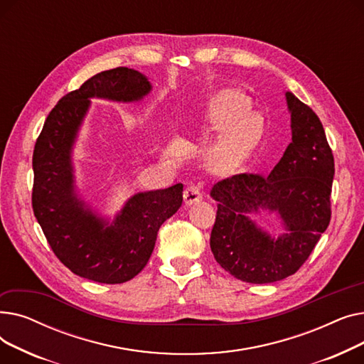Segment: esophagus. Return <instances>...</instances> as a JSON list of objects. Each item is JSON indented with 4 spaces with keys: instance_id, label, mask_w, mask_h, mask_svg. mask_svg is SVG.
<instances>
[{
    "instance_id": "obj_1",
    "label": "esophagus",
    "mask_w": 364,
    "mask_h": 364,
    "mask_svg": "<svg viewBox=\"0 0 364 364\" xmlns=\"http://www.w3.org/2000/svg\"><path fill=\"white\" fill-rule=\"evenodd\" d=\"M199 200H202L200 187L196 186V184L187 186V188L184 190V202H186V205H193V203H196Z\"/></svg>"
}]
</instances>
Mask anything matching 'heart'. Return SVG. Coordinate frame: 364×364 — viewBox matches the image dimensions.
I'll return each mask as SVG.
<instances>
[{"instance_id": "heart-1", "label": "heart", "mask_w": 364, "mask_h": 364, "mask_svg": "<svg viewBox=\"0 0 364 364\" xmlns=\"http://www.w3.org/2000/svg\"><path fill=\"white\" fill-rule=\"evenodd\" d=\"M202 118L208 128L220 131L205 151L208 165L217 172L237 169L261 139L262 122L251 113V102L240 91L220 90L209 95Z\"/></svg>"}]
</instances>
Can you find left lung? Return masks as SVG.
<instances>
[{
	"instance_id": "1",
	"label": "left lung",
	"mask_w": 364,
	"mask_h": 364,
	"mask_svg": "<svg viewBox=\"0 0 364 364\" xmlns=\"http://www.w3.org/2000/svg\"><path fill=\"white\" fill-rule=\"evenodd\" d=\"M292 141L269 177L237 174L218 181L211 251L225 272L247 283H273L307 261L331 221L335 162L317 114L289 91ZM276 212L285 233L274 238L252 213Z\"/></svg>"
}]
</instances>
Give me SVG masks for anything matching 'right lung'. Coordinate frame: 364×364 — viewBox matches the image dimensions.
I'll use <instances>...</instances> for the list:
<instances>
[{
	"instance_id": "right-lung-1",
	"label": "right lung",
	"mask_w": 364,
	"mask_h": 364,
	"mask_svg": "<svg viewBox=\"0 0 364 364\" xmlns=\"http://www.w3.org/2000/svg\"><path fill=\"white\" fill-rule=\"evenodd\" d=\"M147 76L128 68L100 72L57 103L33 149L32 208L53 252L76 276L107 284L136 277L155 247L159 227L183 203V184L131 196L110 221L78 195L73 144L91 99L140 102Z\"/></svg>"
}]
</instances>
